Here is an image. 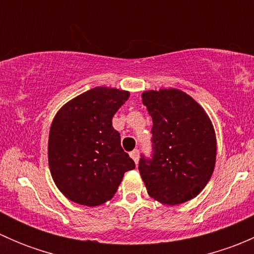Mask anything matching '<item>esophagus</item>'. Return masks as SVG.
I'll return each instance as SVG.
<instances>
[{"label": "esophagus", "mask_w": 254, "mask_h": 254, "mask_svg": "<svg viewBox=\"0 0 254 254\" xmlns=\"http://www.w3.org/2000/svg\"><path fill=\"white\" fill-rule=\"evenodd\" d=\"M130 157H131L132 160H134V162L137 165V162H139V150L131 151V152H130Z\"/></svg>", "instance_id": "34e87169"}]
</instances>
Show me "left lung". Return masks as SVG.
<instances>
[{
	"instance_id": "1",
	"label": "left lung",
	"mask_w": 254,
	"mask_h": 254,
	"mask_svg": "<svg viewBox=\"0 0 254 254\" xmlns=\"http://www.w3.org/2000/svg\"><path fill=\"white\" fill-rule=\"evenodd\" d=\"M152 118V158L141 156L139 171L151 198L178 205L195 198L214 172L216 136L203 107L176 88L145 91Z\"/></svg>"
}]
</instances>
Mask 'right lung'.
I'll return each mask as SVG.
<instances>
[{
	"label": "right lung",
	"mask_w": 254,
	"mask_h": 254,
	"mask_svg": "<svg viewBox=\"0 0 254 254\" xmlns=\"http://www.w3.org/2000/svg\"><path fill=\"white\" fill-rule=\"evenodd\" d=\"M127 91L96 87L63 106L49 132L48 158L59 190L71 201L97 206L111 200L135 163L120 145L112 119Z\"/></svg>",
	"instance_id": "1"
}]
</instances>
